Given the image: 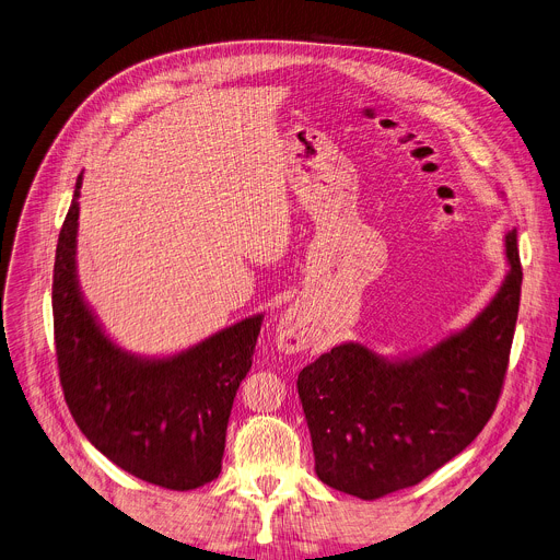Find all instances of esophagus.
I'll return each mask as SVG.
<instances>
[{"label": "esophagus", "instance_id": "1", "mask_svg": "<svg viewBox=\"0 0 560 560\" xmlns=\"http://www.w3.org/2000/svg\"><path fill=\"white\" fill-rule=\"evenodd\" d=\"M311 339V322L306 317V311L301 306L288 308L277 326V348L285 354H294L308 348Z\"/></svg>", "mask_w": 560, "mask_h": 560}]
</instances>
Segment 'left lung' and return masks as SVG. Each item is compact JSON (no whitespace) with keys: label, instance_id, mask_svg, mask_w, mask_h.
I'll use <instances>...</instances> for the list:
<instances>
[{"label":"left lung","instance_id":"1","mask_svg":"<svg viewBox=\"0 0 560 560\" xmlns=\"http://www.w3.org/2000/svg\"><path fill=\"white\" fill-rule=\"evenodd\" d=\"M504 254L510 270L502 285L463 330L404 358L346 341L299 373L296 390L324 485L362 500L413 487L485 429L518 319L516 232L504 234Z\"/></svg>","mask_w":560,"mask_h":560}]
</instances>
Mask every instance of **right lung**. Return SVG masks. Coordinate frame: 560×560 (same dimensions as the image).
I'll use <instances>...</instances> for the list:
<instances>
[{
	"label": "right lung",
	"instance_id": "1",
	"mask_svg": "<svg viewBox=\"0 0 560 560\" xmlns=\"http://www.w3.org/2000/svg\"><path fill=\"white\" fill-rule=\"evenodd\" d=\"M82 174L54 268L60 382L86 440L127 474L174 491L219 478L225 431L264 315H252L170 358H140L100 326L78 281Z\"/></svg>",
	"mask_w": 560,
	"mask_h": 560
}]
</instances>
